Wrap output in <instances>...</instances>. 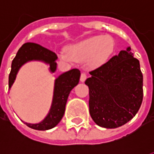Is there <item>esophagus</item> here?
<instances>
[{
  "label": "esophagus",
  "instance_id": "obj_1",
  "mask_svg": "<svg viewBox=\"0 0 154 154\" xmlns=\"http://www.w3.org/2000/svg\"><path fill=\"white\" fill-rule=\"evenodd\" d=\"M86 79H87V74L84 73V72H82V73L81 74L80 81L82 82H84L86 81Z\"/></svg>",
  "mask_w": 154,
  "mask_h": 154
}]
</instances>
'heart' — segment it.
<instances>
[{
  "label": "heart",
  "instance_id": "b5f03b06",
  "mask_svg": "<svg viewBox=\"0 0 154 154\" xmlns=\"http://www.w3.org/2000/svg\"><path fill=\"white\" fill-rule=\"evenodd\" d=\"M115 41L109 35H94L77 44L70 45L67 52L58 54L61 60L66 63L88 62L91 67H100L113 54Z\"/></svg>",
  "mask_w": 154,
  "mask_h": 154
}]
</instances>
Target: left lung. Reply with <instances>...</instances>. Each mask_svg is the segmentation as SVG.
I'll use <instances>...</instances> for the list:
<instances>
[{
    "label": "left lung",
    "instance_id": "left-lung-1",
    "mask_svg": "<svg viewBox=\"0 0 154 154\" xmlns=\"http://www.w3.org/2000/svg\"><path fill=\"white\" fill-rule=\"evenodd\" d=\"M85 84L89 87V111L97 125L115 129L132 119L143 101V74L131 48L119 52L91 71Z\"/></svg>",
    "mask_w": 154,
    "mask_h": 154
}]
</instances>
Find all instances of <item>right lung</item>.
Segmentation results:
<instances>
[{
    "label": "right lung",
    "mask_w": 154,
    "mask_h": 154,
    "mask_svg": "<svg viewBox=\"0 0 154 154\" xmlns=\"http://www.w3.org/2000/svg\"><path fill=\"white\" fill-rule=\"evenodd\" d=\"M57 57L55 53L39 44L35 43L24 44L12 61L11 70L9 75V88L11 87L16 78L18 71L25 63L33 60L42 61L49 65L51 72H54L57 69ZM80 76V71L77 68L72 69L58 76L54 82L53 101L47 116L40 123H25V125L31 129L37 130H48L57 125L64 115L65 106L70 91L78 84Z\"/></svg>",
    "instance_id": "right-lung-1"
}]
</instances>
